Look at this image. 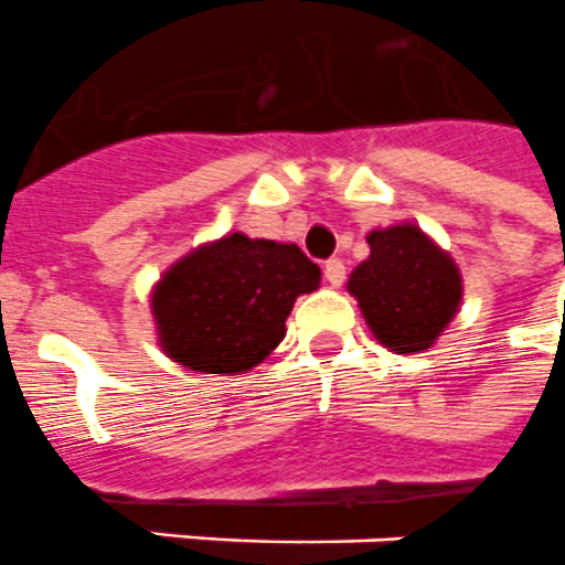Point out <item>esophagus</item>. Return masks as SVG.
<instances>
[{"mask_svg": "<svg viewBox=\"0 0 565 565\" xmlns=\"http://www.w3.org/2000/svg\"><path fill=\"white\" fill-rule=\"evenodd\" d=\"M344 275H348V269H344V264H341L339 258H330L324 264V278L330 287H341L344 284Z\"/></svg>", "mask_w": 565, "mask_h": 565, "instance_id": "34e87169", "label": "esophagus"}]
</instances>
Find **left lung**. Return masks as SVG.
I'll return each mask as SVG.
<instances>
[{
  "label": "left lung",
  "mask_w": 565,
  "mask_h": 565,
  "mask_svg": "<svg viewBox=\"0 0 565 565\" xmlns=\"http://www.w3.org/2000/svg\"><path fill=\"white\" fill-rule=\"evenodd\" d=\"M371 255L350 273L348 292L393 353H425L462 307V273L451 253L416 224L367 232Z\"/></svg>",
  "instance_id": "1"
}]
</instances>
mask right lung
<instances>
[{
  "label": "right lung",
  "instance_id": "1",
  "mask_svg": "<svg viewBox=\"0 0 565 565\" xmlns=\"http://www.w3.org/2000/svg\"><path fill=\"white\" fill-rule=\"evenodd\" d=\"M319 284V264L296 244L230 232L194 246L151 287L158 344L194 373H249L281 344L296 298Z\"/></svg>",
  "mask_w": 565,
  "mask_h": 565
}]
</instances>
